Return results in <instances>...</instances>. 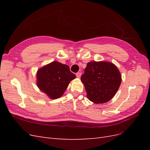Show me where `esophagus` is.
<instances>
[{
    "mask_svg": "<svg viewBox=\"0 0 150 150\" xmlns=\"http://www.w3.org/2000/svg\"><path fill=\"white\" fill-rule=\"evenodd\" d=\"M81 76V72H78V73H76V77L78 78H80Z\"/></svg>",
    "mask_w": 150,
    "mask_h": 150,
    "instance_id": "34e87169",
    "label": "esophagus"
}]
</instances>
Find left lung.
Masks as SVG:
<instances>
[{"label":"left lung","instance_id":"obj_1","mask_svg":"<svg viewBox=\"0 0 150 150\" xmlns=\"http://www.w3.org/2000/svg\"><path fill=\"white\" fill-rule=\"evenodd\" d=\"M87 98L96 104L106 103L115 96L121 83V75L113 63L91 61L81 76Z\"/></svg>","mask_w":150,"mask_h":150}]
</instances>
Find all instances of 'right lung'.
Returning <instances> with one entry per match:
<instances>
[{
	"instance_id": "add662e5",
	"label": "right lung",
	"mask_w": 150,
	"mask_h": 150,
	"mask_svg": "<svg viewBox=\"0 0 150 150\" xmlns=\"http://www.w3.org/2000/svg\"><path fill=\"white\" fill-rule=\"evenodd\" d=\"M39 89L52 99L62 96L69 83L76 78L69 67L57 61H53L39 68L36 74Z\"/></svg>"
}]
</instances>
